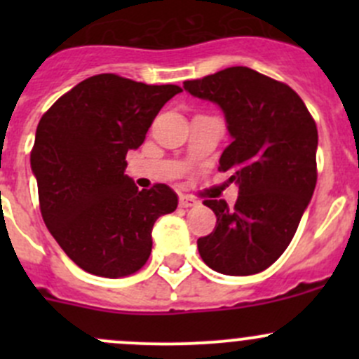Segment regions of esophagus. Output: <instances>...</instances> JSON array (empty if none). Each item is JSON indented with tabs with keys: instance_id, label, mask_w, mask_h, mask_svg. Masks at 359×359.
Listing matches in <instances>:
<instances>
[{
	"instance_id": "1",
	"label": "esophagus",
	"mask_w": 359,
	"mask_h": 359,
	"mask_svg": "<svg viewBox=\"0 0 359 359\" xmlns=\"http://www.w3.org/2000/svg\"><path fill=\"white\" fill-rule=\"evenodd\" d=\"M198 201L194 198L187 196V194H180L179 198V206L180 208H191V206H196Z\"/></svg>"
}]
</instances>
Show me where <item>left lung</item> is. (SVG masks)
Listing matches in <instances>:
<instances>
[{"label":"left lung","instance_id":"left-lung-1","mask_svg":"<svg viewBox=\"0 0 359 359\" xmlns=\"http://www.w3.org/2000/svg\"><path fill=\"white\" fill-rule=\"evenodd\" d=\"M184 90L217 104L233 142L219 159L240 196L234 206L205 200L217 226L198 240L203 262L229 276L267 269L290 245L316 187L318 128L306 104L285 83L250 67H227Z\"/></svg>","mask_w":359,"mask_h":359}]
</instances>
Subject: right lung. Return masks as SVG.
<instances>
[{
	"label": "right lung",
	"mask_w": 359,
	"mask_h": 359,
	"mask_svg": "<svg viewBox=\"0 0 359 359\" xmlns=\"http://www.w3.org/2000/svg\"><path fill=\"white\" fill-rule=\"evenodd\" d=\"M182 92L97 74L64 93L39 119L31 168L46 227L76 266L95 276L137 273L154 222L177 208L165 184L139 191L126 153L142 146L156 114Z\"/></svg>",
	"instance_id": "1"
}]
</instances>
